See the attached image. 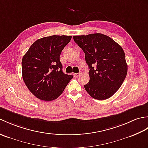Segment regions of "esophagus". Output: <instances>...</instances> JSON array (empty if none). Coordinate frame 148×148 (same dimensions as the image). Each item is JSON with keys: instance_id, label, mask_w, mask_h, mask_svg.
<instances>
[{"instance_id": "obj_1", "label": "esophagus", "mask_w": 148, "mask_h": 148, "mask_svg": "<svg viewBox=\"0 0 148 148\" xmlns=\"http://www.w3.org/2000/svg\"><path fill=\"white\" fill-rule=\"evenodd\" d=\"M79 75H80V73H74V76L75 77H79Z\"/></svg>"}]
</instances>
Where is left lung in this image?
<instances>
[{
  "instance_id": "left-lung-1",
  "label": "left lung",
  "mask_w": 148,
  "mask_h": 148,
  "mask_svg": "<svg viewBox=\"0 0 148 148\" xmlns=\"http://www.w3.org/2000/svg\"><path fill=\"white\" fill-rule=\"evenodd\" d=\"M73 39L84 51L90 69V81L84 88L93 99H109L118 90L127 76L128 66L123 49L111 37L100 33L75 36Z\"/></svg>"
}]
</instances>
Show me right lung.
Masks as SVG:
<instances>
[{
  "label": "right lung",
  "mask_w": 148,
  "mask_h": 148,
  "mask_svg": "<svg viewBox=\"0 0 148 148\" xmlns=\"http://www.w3.org/2000/svg\"><path fill=\"white\" fill-rule=\"evenodd\" d=\"M72 38L51 36L34 42L22 58V77L30 92L45 101L57 99L73 76L64 73L60 55Z\"/></svg>",
  "instance_id": "right-lung-1"
}]
</instances>
